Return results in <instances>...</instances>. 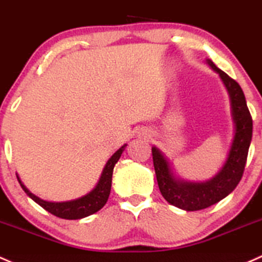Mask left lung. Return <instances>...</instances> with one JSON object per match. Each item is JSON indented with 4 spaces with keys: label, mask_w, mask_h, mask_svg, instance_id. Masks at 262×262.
I'll return each mask as SVG.
<instances>
[{
    "label": "left lung",
    "mask_w": 262,
    "mask_h": 262,
    "mask_svg": "<svg viewBox=\"0 0 262 262\" xmlns=\"http://www.w3.org/2000/svg\"><path fill=\"white\" fill-rule=\"evenodd\" d=\"M207 62L219 74L227 89L235 124V137L224 167L210 181L198 183L182 181L173 174L169 163L161 150L156 147L152 148L154 170L162 196L170 205L186 211H198L210 207L224 200L236 188L244 174L252 138V118L241 86L237 81L220 70L211 60H207Z\"/></svg>",
    "instance_id": "left-lung-1"
}]
</instances>
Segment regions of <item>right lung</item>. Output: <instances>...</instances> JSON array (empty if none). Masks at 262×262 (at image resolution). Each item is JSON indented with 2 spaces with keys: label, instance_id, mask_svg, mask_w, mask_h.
<instances>
[{
  "label": "right lung",
  "instance_id": "add662e5",
  "mask_svg": "<svg viewBox=\"0 0 262 262\" xmlns=\"http://www.w3.org/2000/svg\"><path fill=\"white\" fill-rule=\"evenodd\" d=\"M126 144H124L122 148L117 150L112 156V158L106 162L105 167H104L103 173H101L100 178H99L98 184L92 192L82 196L78 200L68 201V202H48L41 198H38L35 194H32L29 189L25 187L20 178L17 176V180L20 186L22 187L26 194L30 198L35 201L37 205H40L43 210L50 212L54 216L60 217V219L65 220H79L84 219V217L90 216V214L95 213L99 210L104 207V205L108 201L110 194V188H112V177H113V169H114L115 163L119 161L120 156H122L123 150L125 149Z\"/></svg>",
  "mask_w": 262,
  "mask_h": 262
}]
</instances>
